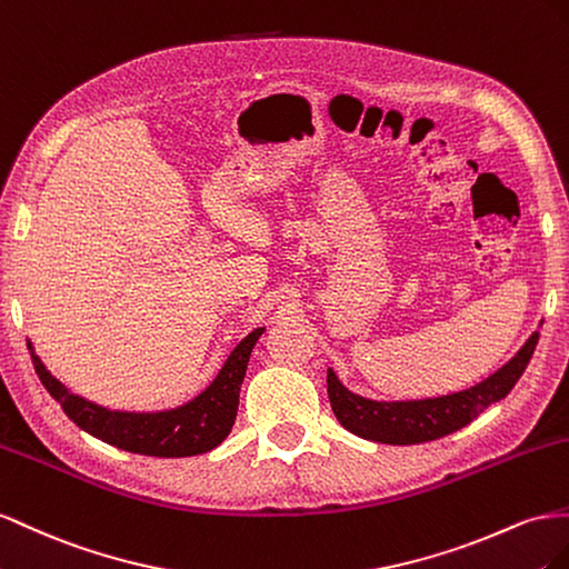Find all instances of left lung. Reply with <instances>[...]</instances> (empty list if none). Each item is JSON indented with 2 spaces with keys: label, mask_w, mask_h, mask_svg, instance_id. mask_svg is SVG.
Masks as SVG:
<instances>
[{
  "label": "left lung",
  "mask_w": 569,
  "mask_h": 569,
  "mask_svg": "<svg viewBox=\"0 0 569 569\" xmlns=\"http://www.w3.org/2000/svg\"><path fill=\"white\" fill-rule=\"evenodd\" d=\"M537 343L539 331H533L512 360L506 367H500L496 375H491L486 381L460 393L427 400H367L362 396L350 393L329 369L327 391L331 400V410L350 433L367 438V441L391 446L436 441V438L467 427L469 421L477 419L489 405L506 398L512 391V386L519 381V377L525 375Z\"/></svg>",
  "instance_id": "obj_1"
}]
</instances>
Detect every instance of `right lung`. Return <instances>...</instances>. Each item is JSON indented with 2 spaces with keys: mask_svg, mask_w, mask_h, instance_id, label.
<instances>
[{
  "mask_svg": "<svg viewBox=\"0 0 569 569\" xmlns=\"http://www.w3.org/2000/svg\"><path fill=\"white\" fill-rule=\"evenodd\" d=\"M262 331L264 329H254L240 340L229 355V360L223 362L217 379L198 398H192L176 410L142 415L113 412L86 398L73 396L67 386H61L44 369L30 343L28 350L42 386L61 405V410L69 415L73 425L109 446L138 452V456L188 458L217 448L231 433L238 412L240 383L246 379L250 352Z\"/></svg>",
  "mask_w": 569,
  "mask_h": 569,
  "instance_id": "right-lung-1",
  "label": "right lung"
}]
</instances>
